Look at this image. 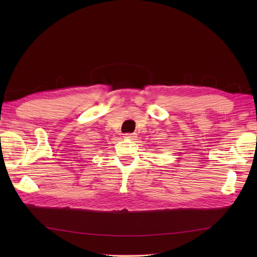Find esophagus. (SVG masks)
<instances>
[{"label": "esophagus", "instance_id": "34e87169", "mask_svg": "<svg viewBox=\"0 0 257 257\" xmlns=\"http://www.w3.org/2000/svg\"><path fill=\"white\" fill-rule=\"evenodd\" d=\"M124 138L135 139L136 138V134L135 133H126V134H124Z\"/></svg>", "mask_w": 257, "mask_h": 257}]
</instances>
